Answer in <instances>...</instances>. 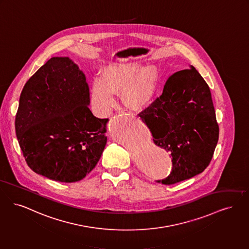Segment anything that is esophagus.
<instances>
[{
    "instance_id": "obj_1",
    "label": "esophagus",
    "mask_w": 249,
    "mask_h": 249,
    "mask_svg": "<svg viewBox=\"0 0 249 249\" xmlns=\"http://www.w3.org/2000/svg\"><path fill=\"white\" fill-rule=\"evenodd\" d=\"M120 112H121V113H123V114H126V113H129V112H128V111H127V110H126V109H121V111H120Z\"/></svg>"
}]
</instances>
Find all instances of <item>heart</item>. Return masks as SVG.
<instances>
[{
  "label": "heart",
  "mask_w": 249,
  "mask_h": 249,
  "mask_svg": "<svg viewBox=\"0 0 249 249\" xmlns=\"http://www.w3.org/2000/svg\"><path fill=\"white\" fill-rule=\"evenodd\" d=\"M136 64L112 65L105 69L101 79L91 85V104L100 115H107L121 90L124 103L132 109L147 107L160 88L159 71L155 67L140 70Z\"/></svg>",
  "instance_id": "obj_1"
}]
</instances>
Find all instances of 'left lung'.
Segmentation results:
<instances>
[{"mask_svg": "<svg viewBox=\"0 0 249 249\" xmlns=\"http://www.w3.org/2000/svg\"><path fill=\"white\" fill-rule=\"evenodd\" d=\"M138 116L154 142L170 153L171 171L157 182L174 184L209 166L219 140V124L209 85L194 67L171 75L162 94Z\"/></svg>", "mask_w": 249, "mask_h": 249, "instance_id": "8db88e82", "label": "left lung"}]
</instances>
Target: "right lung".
I'll list each match as a JSON object with an SVG mask.
<instances>
[{"label":"right lung","instance_id":"right-lung-1","mask_svg":"<svg viewBox=\"0 0 249 249\" xmlns=\"http://www.w3.org/2000/svg\"><path fill=\"white\" fill-rule=\"evenodd\" d=\"M89 100L86 78L69 57H52L27 81L15 128L34 172L75 182L95 168L107 144L108 119L96 118Z\"/></svg>","mask_w":249,"mask_h":249}]
</instances>
